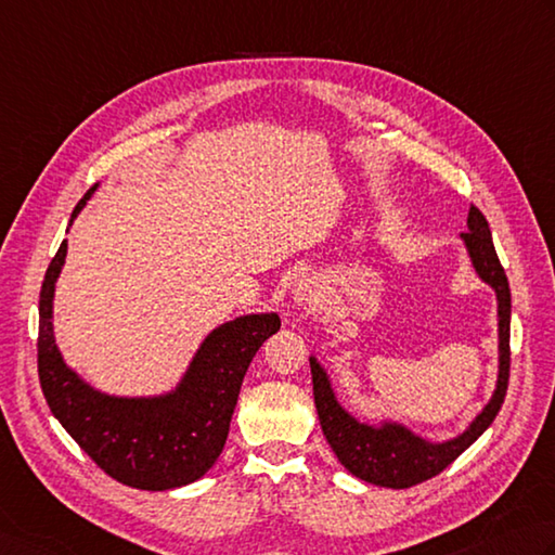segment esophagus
I'll list each match as a JSON object with an SVG mask.
<instances>
[{
  "mask_svg": "<svg viewBox=\"0 0 555 555\" xmlns=\"http://www.w3.org/2000/svg\"><path fill=\"white\" fill-rule=\"evenodd\" d=\"M293 296H296V302H302V306H312V302L320 300L322 288H320L318 281L300 279L296 291H293Z\"/></svg>",
  "mask_w": 555,
  "mask_h": 555,
  "instance_id": "34e87169",
  "label": "esophagus"
}]
</instances>
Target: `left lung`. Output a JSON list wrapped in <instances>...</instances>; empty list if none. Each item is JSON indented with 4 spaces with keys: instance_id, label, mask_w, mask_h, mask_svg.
Segmentation results:
<instances>
[{
    "instance_id": "obj_1",
    "label": "left lung",
    "mask_w": 555,
    "mask_h": 555,
    "mask_svg": "<svg viewBox=\"0 0 555 555\" xmlns=\"http://www.w3.org/2000/svg\"><path fill=\"white\" fill-rule=\"evenodd\" d=\"M466 225L469 231L462 233L466 253L472 257L476 274L495 291L498 298V383L491 401L462 436L444 442H428L401 423L385 421L379 426L361 423L339 404L330 375L324 373L318 358L310 356L314 406H318L324 438L339 462L361 481L385 488H411L433 479L476 442L503 406L509 379V284L501 259L495 255L491 228L476 206L469 209Z\"/></svg>"
}]
</instances>
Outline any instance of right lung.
<instances>
[{
  "label": "right lung",
  "mask_w": 555,
  "mask_h": 555,
  "mask_svg": "<svg viewBox=\"0 0 555 555\" xmlns=\"http://www.w3.org/2000/svg\"><path fill=\"white\" fill-rule=\"evenodd\" d=\"M93 190L76 204L72 221ZM64 257L67 241L52 257L40 288L38 375L52 416L119 483L168 491L202 479L223 452L243 377L259 346L279 332V314H243L216 327L172 392L113 397L83 383L54 344L52 298Z\"/></svg>",
  "instance_id": "obj_1"
}]
</instances>
